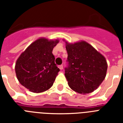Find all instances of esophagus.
<instances>
[{"mask_svg": "<svg viewBox=\"0 0 123 123\" xmlns=\"http://www.w3.org/2000/svg\"><path fill=\"white\" fill-rule=\"evenodd\" d=\"M59 68L61 70H62V69H63V66H62V65H60L59 66Z\"/></svg>", "mask_w": 123, "mask_h": 123, "instance_id": "1", "label": "esophagus"}]
</instances>
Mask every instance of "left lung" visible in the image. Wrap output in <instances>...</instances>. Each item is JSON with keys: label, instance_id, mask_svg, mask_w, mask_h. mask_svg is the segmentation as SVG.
Segmentation results:
<instances>
[{"label": "left lung", "instance_id": "left-lung-1", "mask_svg": "<svg viewBox=\"0 0 123 123\" xmlns=\"http://www.w3.org/2000/svg\"><path fill=\"white\" fill-rule=\"evenodd\" d=\"M65 42L69 62L65 76L69 86L81 94L93 92L106 76L107 63L105 57L85 41Z\"/></svg>", "mask_w": 123, "mask_h": 123}]
</instances>
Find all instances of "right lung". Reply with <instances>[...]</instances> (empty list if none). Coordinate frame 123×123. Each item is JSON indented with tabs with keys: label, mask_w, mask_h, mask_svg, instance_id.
<instances>
[{
	"label": "right lung",
	"mask_w": 123,
	"mask_h": 123,
	"mask_svg": "<svg viewBox=\"0 0 123 123\" xmlns=\"http://www.w3.org/2000/svg\"><path fill=\"white\" fill-rule=\"evenodd\" d=\"M59 42L40 38L31 43L17 59V78L31 92H43L53 85L59 69L55 64L52 50Z\"/></svg>",
	"instance_id": "right-lung-1"
}]
</instances>
